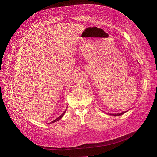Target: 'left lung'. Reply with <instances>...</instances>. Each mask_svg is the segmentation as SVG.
<instances>
[{"instance_id": "1", "label": "left lung", "mask_w": 157, "mask_h": 157, "mask_svg": "<svg viewBox=\"0 0 157 157\" xmlns=\"http://www.w3.org/2000/svg\"><path fill=\"white\" fill-rule=\"evenodd\" d=\"M126 112H123V113H121L120 114H110V115H113V116H120V115H122L123 114H124Z\"/></svg>"}]
</instances>
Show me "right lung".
I'll return each mask as SVG.
<instances>
[{
  "mask_svg": "<svg viewBox=\"0 0 157 157\" xmlns=\"http://www.w3.org/2000/svg\"><path fill=\"white\" fill-rule=\"evenodd\" d=\"M65 112H66V110L64 112V113H63L60 116L58 117L57 119H54V121H52L51 123H54V122H56L57 121H58V120H59V119H61V118H62V117L64 116V113H65Z\"/></svg>",
  "mask_w": 157,
  "mask_h": 157,
  "instance_id": "right-lung-1",
  "label": "right lung"
}]
</instances>
